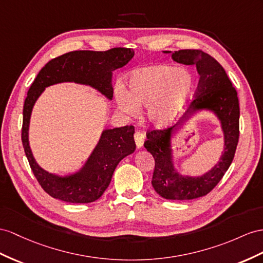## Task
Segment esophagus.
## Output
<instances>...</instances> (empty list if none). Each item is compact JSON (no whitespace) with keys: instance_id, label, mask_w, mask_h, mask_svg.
Returning <instances> with one entry per match:
<instances>
[{"instance_id":"esophagus-1","label":"esophagus","mask_w":263,"mask_h":263,"mask_svg":"<svg viewBox=\"0 0 263 263\" xmlns=\"http://www.w3.org/2000/svg\"><path fill=\"white\" fill-rule=\"evenodd\" d=\"M134 140H136V144L138 146V149H141V147H142L144 144V140H145L144 133L141 131L136 132V134H134Z\"/></svg>"}]
</instances>
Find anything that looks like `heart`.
I'll use <instances>...</instances> for the list:
<instances>
[{"mask_svg": "<svg viewBox=\"0 0 263 263\" xmlns=\"http://www.w3.org/2000/svg\"><path fill=\"white\" fill-rule=\"evenodd\" d=\"M125 91L118 87L119 109L130 117L139 114V107H147V117L157 126H166L182 112L194 91L191 72L177 65L157 63L139 67L126 76Z\"/></svg>", "mask_w": 263, "mask_h": 263, "instance_id": "heart-1", "label": "heart"}]
</instances>
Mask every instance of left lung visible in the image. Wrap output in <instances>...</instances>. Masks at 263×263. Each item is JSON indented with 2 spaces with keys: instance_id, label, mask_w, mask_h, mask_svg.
I'll use <instances>...</instances> for the list:
<instances>
[{
  "instance_id": "left-lung-1",
  "label": "left lung",
  "mask_w": 263,
  "mask_h": 263,
  "mask_svg": "<svg viewBox=\"0 0 263 263\" xmlns=\"http://www.w3.org/2000/svg\"><path fill=\"white\" fill-rule=\"evenodd\" d=\"M171 58L181 64L196 65L200 77L196 99L176 126L147 133L144 147L156 161L152 186L159 196L166 200H192L210 192L232 163L239 140V100L224 69L211 55L200 50H180L171 53ZM203 110L211 111L218 119L224 134V151L218 163L208 173L183 176L175 167L173 139L191 118Z\"/></svg>"
}]
</instances>
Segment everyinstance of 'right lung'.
Masks as SVG:
<instances>
[{
    "instance_id": "add662e5",
    "label": "right lung",
    "mask_w": 263,
    "mask_h": 263,
    "mask_svg": "<svg viewBox=\"0 0 263 263\" xmlns=\"http://www.w3.org/2000/svg\"><path fill=\"white\" fill-rule=\"evenodd\" d=\"M133 57L134 51L125 48L104 52H69L46 63L32 83L23 106L22 143L33 173L51 197L70 203H90L98 200L109 186L120 161L136 150L134 126L103 130L85 163L78 171L61 176L44 170L33 156L29 141L33 106L46 87L59 83L90 86L111 101L112 72L126 65Z\"/></svg>"
}]
</instances>
